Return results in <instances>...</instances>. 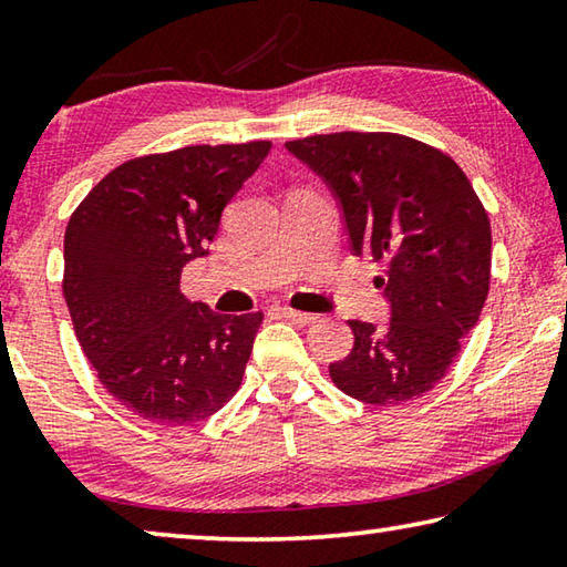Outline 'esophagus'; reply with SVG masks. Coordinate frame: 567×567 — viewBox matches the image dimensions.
I'll list each match as a JSON object with an SVG mask.
<instances>
[{
    "instance_id": "obj_1",
    "label": "esophagus",
    "mask_w": 567,
    "mask_h": 567,
    "mask_svg": "<svg viewBox=\"0 0 567 567\" xmlns=\"http://www.w3.org/2000/svg\"><path fill=\"white\" fill-rule=\"evenodd\" d=\"M280 312L285 315L287 320H292V322H297V324H312V322H318V315L292 310V307H280Z\"/></svg>"
}]
</instances>
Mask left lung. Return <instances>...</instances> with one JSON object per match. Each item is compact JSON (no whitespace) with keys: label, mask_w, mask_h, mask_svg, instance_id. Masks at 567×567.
Returning a JSON list of instances; mask_svg holds the SVG:
<instances>
[{"label":"left lung","mask_w":567,"mask_h":567,"mask_svg":"<svg viewBox=\"0 0 567 567\" xmlns=\"http://www.w3.org/2000/svg\"><path fill=\"white\" fill-rule=\"evenodd\" d=\"M340 207L350 252L388 262L390 320H350V354L330 364L344 395L400 405L433 390L475 328L491 287V223L453 159L390 132L287 142Z\"/></svg>","instance_id":"left-lung-1"}]
</instances>
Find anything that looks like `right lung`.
Returning a JSON list of instances; mask_svg holds the SVG:
<instances>
[{"mask_svg":"<svg viewBox=\"0 0 567 567\" xmlns=\"http://www.w3.org/2000/svg\"><path fill=\"white\" fill-rule=\"evenodd\" d=\"M270 142L195 145L112 169L64 233V300L112 398L142 420L192 425L239 388L262 312L219 315L179 292L209 255L223 209Z\"/></svg>","mask_w":567,"mask_h":567,"instance_id":"obj_1","label":"right lung"}]
</instances>
